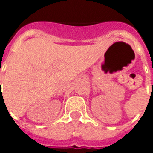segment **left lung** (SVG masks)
<instances>
[{
  "instance_id": "8db88e82",
  "label": "left lung",
  "mask_w": 153,
  "mask_h": 153,
  "mask_svg": "<svg viewBox=\"0 0 153 153\" xmlns=\"http://www.w3.org/2000/svg\"><path fill=\"white\" fill-rule=\"evenodd\" d=\"M152 71H153V70H152ZM152 85H153V82H152Z\"/></svg>"
}]
</instances>
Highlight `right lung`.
Segmentation results:
<instances>
[{
	"label": "right lung",
	"instance_id": "right-lung-1",
	"mask_svg": "<svg viewBox=\"0 0 153 153\" xmlns=\"http://www.w3.org/2000/svg\"><path fill=\"white\" fill-rule=\"evenodd\" d=\"M0 83H1V82H0Z\"/></svg>",
	"mask_w": 153,
	"mask_h": 153
}]
</instances>
